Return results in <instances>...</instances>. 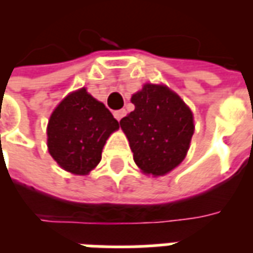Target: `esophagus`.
Returning a JSON list of instances; mask_svg holds the SVG:
<instances>
[{
	"label": "esophagus",
	"mask_w": 253,
	"mask_h": 253,
	"mask_svg": "<svg viewBox=\"0 0 253 253\" xmlns=\"http://www.w3.org/2000/svg\"><path fill=\"white\" fill-rule=\"evenodd\" d=\"M125 115H126V111H125V110H118V111H115V112H114V116H115L116 121H121L122 118H123Z\"/></svg>",
	"instance_id": "obj_1"
}]
</instances>
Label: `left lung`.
I'll list each match as a JSON object with an SVG mask.
<instances>
[{
  "label": "left lung",
  "instance_id": "1",
  "mask_svg": "<svg viewBox=\"0 0 253 253\" xmlns=\"http://www.w3.org/2000/svg\"><path fill=\"white\" fill-rule=\"evenodd\" d=\"M135 110L121 121L135 164L145 175L163 176L190 149L194 116L180 96L165 85L145 84L131 96Z\"/></svg>",
  "mask_w": 253,
  "mask_h": 253
}]
</instances>
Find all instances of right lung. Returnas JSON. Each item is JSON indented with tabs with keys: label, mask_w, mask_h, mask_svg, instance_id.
I'll return each mask as SVG.
<instances>
[{
	"label": "right lung",
	"mask_w": 253,
	"mask_h": 253,
	"mask_svg": "<svg viewBox=\"0 0 253 253\" xmlns=\"http://www.w3.org/2000/svg\"><path fill=\"white\" fill-rule=\"evenodd\" d=\"M119 122L103 103L81 88L69 93L52 111L47 125V146L61 168L88 175L101 160L105 141Z\"/></svg>",
	"instance_id": "add662e5"
}]
</instances>
